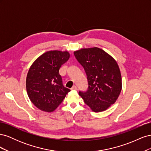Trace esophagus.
<instances>
[{
    "instance_id": "obj_1",
    "label": "esophagus",
    "mask_w": 151,
    "mask_h": 151,
    "mask_svg": "<svg viewBox=\"0 0 151 151\" xmlns=\"http://www.w3.org/2000/svg\"><path fill=\"white\" fill-rule=\"evenodd\" d=\"M71 89H72V90H77V86H73L72 88H71Z\"/></svg>"
}]
</instances>
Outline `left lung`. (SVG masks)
<instances>
[{
	"label": "left lung",
	"mask_w": 151,
	"mask_h": 151,
	"mask_svg": "<svg viewBox=\"0 0 151 151\" xmlns=\"http://www.w3.org/2000/svg\"><path fill=\"white\" fill-rule=\"evenodd\" d=\"M74 54L83 67L88 83V90L79 91V96L93 111L106 110L115 103L122 90V76L116 62L97 47L81 49Z\"/></svg>",
	"instance_id": "8db88e82"
}]
</instances>
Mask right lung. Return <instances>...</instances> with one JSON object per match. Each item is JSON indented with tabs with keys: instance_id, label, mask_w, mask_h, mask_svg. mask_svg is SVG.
I'll return each mask as SVG.
<instances>
[{
	"instance_id": "obj_1",
	"label": "right lung",
	"mask_w": 151,
	"mask_h": 151,
	"mask_svg": "<svg viewBox=\"0 0 151 151\" xmlns=\"http://www.w3.org/2000/svg\"><path fill=\"white\" fill-rule=\"evenodd\" d=\"M70 57L58 50L42 54L32 64L26 77V90L31 101L40 110L52 112L70 90L62 83L59 69Z\"/></svg>"
}]
</instances>
